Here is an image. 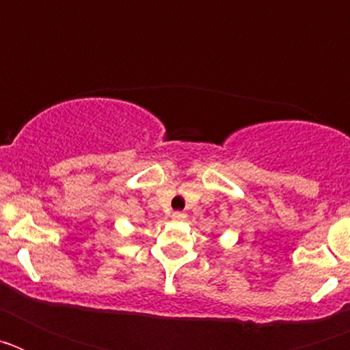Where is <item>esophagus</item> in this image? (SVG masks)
Returning a JSON list of instances; mask_svg holds the SVG:
<instances>
[{
    "label": "esophagus",
    "mask_w": 350,
    "mask_h": 350,
    "mask_svg": "<svg viewBox=\"0 0 350 350\" xmlns=\"http://www.w3.org/2000/svg\"><path fill=\"white\" fill-rule=\"evenodd\" d=\"M185 217H187V215H185L184 212H173V213H172V219H173V221H175V222H184Z\"/></svg>",
    "instance_id": "obj_1"
}]
</instances>
